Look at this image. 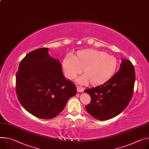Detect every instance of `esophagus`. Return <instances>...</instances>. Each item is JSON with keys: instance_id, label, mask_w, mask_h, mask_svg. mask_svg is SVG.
Wrapping results in <instances>:
<instances>
[{"instance_id": "obj_1", "label": "esophagus", "mask_w": 149, "mask_h": 149, "mask_svg": "<svg viewBox=\"0 0 149 149\" xmlns=\"http://www.w3.org/2000/svg\"><path fill=\"white\" fill-rule=\"evenodd\" d=\"M77 90L78 92H81L83 91V88L80 86H77Z\"/></svg>"}]
</instances>
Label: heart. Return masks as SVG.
<instances>
[{
    "instance_id": "b5f03b06",
    "label": "heart",
    "mask_w": 149,
    "mask_h": 149,
    "mask_svg": "<svg viewBox=\"0 0 149 149\" xmlns=\"http://www.w3.org/2000/svg\"><path fill=\"white\" fill-rule=\"evenodd\" d=\"M65 76L74 79L82 72L84 75L77 79L80 84L100 85L111 79L116 73L118 61L113 56L95 49L81 50L76 55L66 56L62 62Z\"/></svg>"
}]
</instances>
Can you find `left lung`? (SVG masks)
<instances>
[{"instance_id":"obj_1","label":"left lung","mask_w":149,"mask_h":149,"mask_svg":"<svg viewBox=\"0 0 149 149\" xmlns=\"http://www.w3.org/2000/svg\"><path fill=\"white\" fill-rule=\"evenodd\" d=\"M119 71L103 84L86 89L91 102L86 106L93 118L105 120L123 112L130 102L136 80L135 69L128 59H121Z\"/></svg>"}]
</instances>
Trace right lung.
I'll return each mask as SVG.
<instances>
[{
    "label": "right lung",
    "instance_id": "1",
    "mask_svg": "<svg viewBox=\"0 0 149 149\" xmlns=\"http://www.w3.org/2000/svg\"><path fill=\"white\" fill-rule=\"evenodd\" d=\"M49 48L34 50L21 61L16 75V93L24 109L44 119L58 116L77 93L75 85L63 75L58 59Z\"/></svg>",
    "mask_w": 149,
    "mask_h": 149
}]
</instances>
